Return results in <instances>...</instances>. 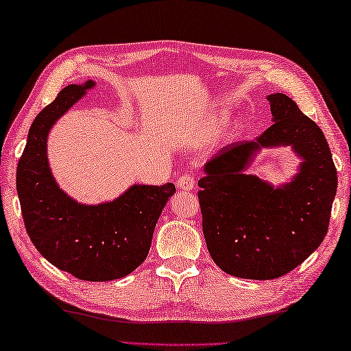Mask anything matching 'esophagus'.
Segmentation results:
<instances>
[{"mask_svg": "<svg viewBox=\"0 0 351 351\" xmlns=\"http://www.w3.org/2000/svg\"><path fill=\"white\" fill-rule=\"evenodd\" d=\"M194 185H196V182H194V177L191 174H182L177 179V188L183 189V191H191Z\"/></svg>", "mask_w": 351, "mask_h": 351, "instance_id": "esophagus-1", "label": "esophagus"}]
</instances>
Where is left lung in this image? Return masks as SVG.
<instances>
[{"label": "left lung", "instance_id": "1", "mask_svg": "<svg viewBox=\"0 0 351 351\" xmlns=\"http://www.w3.org/2000/svg\"><path fill=\"white\" fill-rule=\"evenodd\" d=\"M274 124L222 147L199 180L202 230L213 261L233 277L272 280L294 271L328 232L337 171L324 132L283 93L267 97ZM292 145L304 158L295 180L274 189L247 176L261 147Z\"/></svg>", "mask_w": 351, "mask_h": 351}]
</instances>
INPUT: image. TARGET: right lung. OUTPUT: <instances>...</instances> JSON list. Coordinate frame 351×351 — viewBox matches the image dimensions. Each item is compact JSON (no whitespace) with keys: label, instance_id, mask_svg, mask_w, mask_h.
I'll return each mask as SVG.
<instances>
[{"label":"right lung","instance_id":"obj_1","mask_svg":"<svg viewBox=\"0 0 351 351\" xmlns=\"http://www.w3.org/2000/svg\"><path fill=\"white\" fill-rule=\"evenodd\" d=\"M93 85H68L34 119L16 166V193L26 232L46 260L79 280L108 281L146 260L155 223L176 186L134 185L99 205L77 204L57 186L46 157L48 132Z\"/></svg>","mask_w":351,"mask_h":351}]
</instances>
